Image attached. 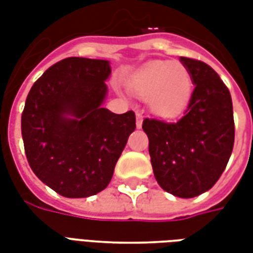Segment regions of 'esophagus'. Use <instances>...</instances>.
Listing matches in <instances>:
<instances>
[{
	"label": "esophagus",
	"instance_id": "1",
	"mask_svg": "<svg viewBox=\"0 0 253 253\" xmlns=\"http://www.w3.org/2000/svg\"><path fill=\"white\" fill-rule=\"evenodd\" d=\"M135 116H137V128H141L142 127V121H143V116L141 112H135Z\"/></svg>",
	"mask_w": 253,
	"mask_h": 253
}]
</instances>
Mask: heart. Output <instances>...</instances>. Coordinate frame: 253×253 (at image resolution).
Masks as SVG:
<instances>
[{"instance_id": "1", "label": "heart", "mask_w": 253, "mask_h": 253, "mask_svg": "<svg viewBox=\"0 0 253 253\" xmlns=\"http://www.w3.org/2000/svg\"><path fill=\"white\" fill-rule=\"evenodd\" d=\"M127 88L138 97L149 99L154 114L172 118L186 108L192 80L186 65L179 61H153L128 77Z\"/></svg>"}]
</instances>
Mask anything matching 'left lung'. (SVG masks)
I'll use <instances>...</instances> for the list:
<instances>
[{
	"label": "left lung",
	"mask_w": 253,
	"mask_h": 253,
	"mask_svg": "<svg viewBox=\"0 0 253 253\" xmlns=\"http://www.w3.org/2000/svg\"><path fill=\"white\" fill-rule=\"evenodd\" d=\"M180 61L195 84L184 116L173 123L146 118L142 128L160 187L194 198L210 190L226 168L234 143L233 104L228 86L207 63Z\"/></svg>",
	"instance_id": "left-lung-1"
}]
</instances>
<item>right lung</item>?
<instances>
[{"label": "right lung", "instance_id": "1", "mask_svg": "<svg viewBox=\"0 0 253 253\" xmlns=\"http://www.w3.org/2000/svg\"><path fill=\"white\" fill-rule=\"evenodd\" d=\"M110 62L70 57L32 85L21 114V135L31 169L65 198H86L112 179L135 114H114L101 104Z\"/></svg>", "mask_w": 253, "mask_h": 253}]
</instances>
